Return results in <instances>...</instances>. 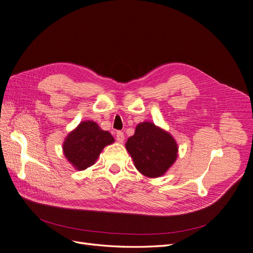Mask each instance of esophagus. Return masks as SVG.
Wrapping results in <instances>:
<instances>
[{
	"instance_id": "esophagus-1",
	"label": "esophagus",
	"mask_w": 253,
	"mask_h": 253,
	"mask_svg": "<svg viewBox=\"0 0 253 253\" xmlns=\"http://www.w3.org/2000/svg\"><path fill=\"white\" fill-rule=\"evenodd\" d=\"M116 139H117V141L118 142H124V140H125V134L122 133V132H117V134H116Z\"/></svg>"
}]
</instances>
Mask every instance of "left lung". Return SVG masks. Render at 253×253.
I'll list each match as a JSON object with an SVG mask.
<instances>
[{
  "label": "left lung",
  "instance_id": "1",
  "mask_svg": "<svg viewBox=\"0 0 253 253\" xmlns=\"http://www.w3.org/2000/svg\"><path fill=\"white\" fill-rule=\"evenodd\" d=\"M126 149L136 169L149 178L166 174L178 156V145L174 137L150 121L137 125Z\"/></svg>",
  "mask_w": 253,
  "mask_h": 253
}]
</instances>
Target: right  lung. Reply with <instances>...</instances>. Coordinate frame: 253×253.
Wrapping results in <instances>:
<instances>
[{
	"label": "right lung",
	"instance_id": "obj_1",
	"mask_svg": "<svg viewBox=\"0 0 253 253\" xmlns=\"http://www.w3.org/2000/svg\"><path fill=\"white\" fill-rule=\"evenodd\" d=\"M114 141L111 133L103 131L95 121L84 120L67 134L62 150L68 163L83 171L93 166L102 150Z\"/></svg>",
	"mask_w": 253,
	"mask_h": 253
}]
</instances>
